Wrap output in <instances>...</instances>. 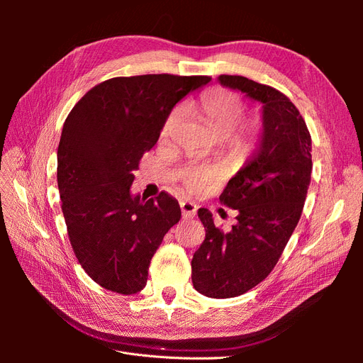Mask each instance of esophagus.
<instances>
[{
	"label": "esophagus",
	"mask_w": 363,
	"mask_h": 363,
	"mask_svg": "<svg viewBox=\"0 0 363 363\" xmlns=\"http://www.w3.org/2000/svg\"><path fill=\"white\" fill-rule=\"evenodd\" d=\"M180 208H182V215L184 219L194 218L196 213V204L192 201H182Z\"/></svg>",
	"instance_id": "obj_1"
}]
</instances>
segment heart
Returning <instances> with one entry per match:
<instances>
[{"instance_id": "heart-1", "label": "heart", "mask_w": 363, "mask_h": 363, "mask_svg": "<svg viewBox=\"0 0 363 363\" xmlns=\"http://www.w3.org/2000/svg\"><path fill=\"white\" fill-rule=\"evenodd\" d=\"M196 113L212 133L228 140L238 148L250 147L259 135L257 121L239 124L244 115V103L240 96L227 89H213L201 96L196 104ZM182 108L177 107L168 115L162 127V138L167 139L182 119ZM219 172L215 168H189L182 175L184 188L189 192H201L215 183Z\"/></svg>"}]
</instances>
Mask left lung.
<instances>
[{
  "label": "left lung",
  "mask_w": 363,
  "mask_h": 363,
  "mask_svg": "<svg viewBox=\"0 0 363 363\" xmlns=\"http://www.w3.org/2000/svg\"><path fill=\"white\" fill-rule=\"evenodd\" d=\"M228 89L262 104V133L219 196L238 211L223 232L200 208L206 239L192 257V283L211 298H232L255 288L276 267L300 221L312 174V139L303 116L286 95L240 75H219Z\"/></svg>",
  "instance_id": "left-lung-1"
}]
</instances>
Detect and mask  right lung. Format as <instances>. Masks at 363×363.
Here are the masks:
<instances>
[{
    "label": "right lung",
    "mask_w": 363,
    "mask_h": 363,
    "mask_svg": "<svg viewBox=\"0 0 363 363\" xmlns=\"http://www.w3.org/2000/svg\"><path fill=\"white\" fill-rule=\"evenodd\" d=\"M211 80L115 77L92 87L65 121L57 148L62 212L75 257L104 289H144L151 257L180 221L179 201L167 192L147 201L131 194L133 171L174 106Z\"/></svg>",
    "instance_id": "right-lung-1"
}]
</instances>
